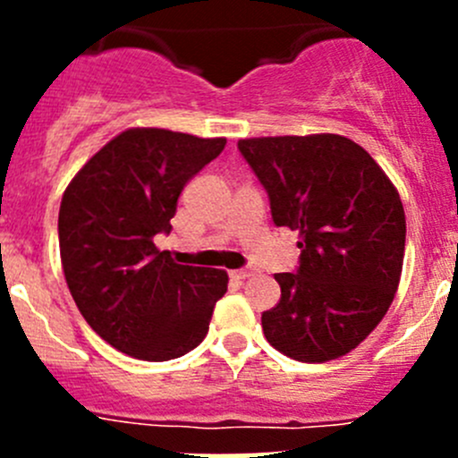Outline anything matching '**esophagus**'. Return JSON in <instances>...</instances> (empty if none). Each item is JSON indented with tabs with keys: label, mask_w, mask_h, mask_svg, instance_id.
Returning <instances> with one entry per match:
<instances>
[{
	"label": "esophagus",
	"mask_w": 458,
	"mask_h": 458,
	"mask_svg": "<svg viewBox=\"0 0 458 458\" xmlns=\"http://www.w3.org/2000/svg\"><path fill=\"white\" fill-rule=\"evenodd\" d=\"M257 270L255 267H242V270H234L233 276H237V279H250V276H255Z\"/></svg>",
	"instance_id": "esophagus-1"
}]
</instances>
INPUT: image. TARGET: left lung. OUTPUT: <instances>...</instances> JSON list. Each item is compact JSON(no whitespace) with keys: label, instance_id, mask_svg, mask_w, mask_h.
<instances>
[{"label":"left lung","instance_id":"obj_1","mask_svg":"<svg viewBox=\"0 0 458 458\" xmlns=\"http://www.w3.org/2000/svg\"><path fill=\"white\" fill-rule=\"evenodd\" d=\"M239 152L270 199L275 225L299 233L297 272L263 312L267 344L306 363L339 359L378 326L399 288L405 212L359 143L341 135L257 137Z\"/></svg>","mask_w":458,"mask_h":458}]
</instances>
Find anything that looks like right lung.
Returning <instances> with one entry per match:
<instances>
[{
  "label": "right lung",
  "instance_id": "right-lung-1",
  "mask_svg": "<svg viewBox=\"0 0 458 458\" xmlns=\"http://www.w3.org/2000/svg\"><path fill=\"white\" fill-rule=\"evenodd\" d=\"M225 140L131 128L106 143L64 192L59 252L88 326L141 361L183 357L208 335L228 290L216 267L174 263L157 250L173 230L183 186L221 155Z\"/></svg>",
  "mask_w": 458,
  "mask_h": 458
}]
</instances>
